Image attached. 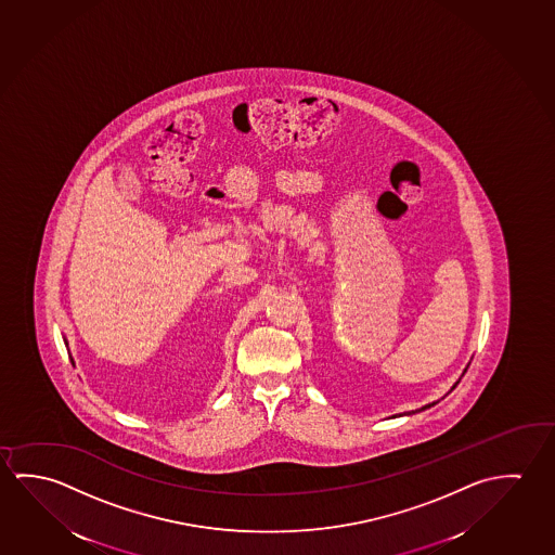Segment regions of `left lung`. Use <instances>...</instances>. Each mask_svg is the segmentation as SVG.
Wrapping results in <instances>:
<instances>
[{"label":"left lung","instance_id":"1","mask_svg":"<svg viewBox=\"0 0 555 555\" xmlns=\"http://www.w3.org/2000/svg\"><path fill=\"white\" fill-rule=\"evenodd\" d=\"M459 382H461V379H459ZM459 382L454 383L453 389H454V387H456V385H459ZM434 404H436V402H434ZM434 404H427V406H424V409H420V410L429 409V406H434ZM420 410H412V412H409V414H416V412H420Z\"/></svg>","mask_w":555,"mask_h":555}]
</instances>
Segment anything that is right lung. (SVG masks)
Wrapping results in <instances>:
<instances>
[{
    "label": "right lung",
    "instance_id": "right-lung-1",
    "mask_svg": "<svg viewBox=\"0 0 555 555\" xmlns=\"http://www.w3.org/2000/svg\"><path fill=\"white\" fill-rule=\"evenodd\" d=\"M65 345H67V343H65Z\"/></svg>",
    "mask_w": 555,
    "mask_h": 555
}]
</instances>
